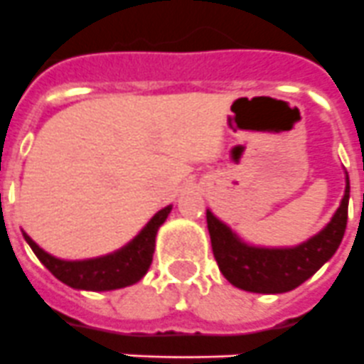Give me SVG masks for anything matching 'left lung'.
I'll use <instances>...</instances> for the list:
<instances>
[{
  "label": "left lung",
  "mask_w": 364,
  "mask_h": 364,
  "mask_svg": "<svg viewBox=\"0 0 364 364\" xmlns=\"http://www.w3.org/2000/svg\"><path fill=\"white\" fill-rule=\"evenodd\" d=\"M350 180L339 208L326 226L291 247H262L247 244L228 224L205 211L211 247L218 269L233 286L253 294H284L314 275L332 259L345 237L348 220Z\"/></svg>",
  "instance_id": "1"
}]
</instances>
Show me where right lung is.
<instances>
[{
    "label": "right lung",
    "mask_w": 364,
    "mask_h": 364,
    "mask_svg": "<svg viewBox=\"0 0 364 364\" xmlns=\"http://www.w3.org/2000/svg\"><path fill=\"white\" fill-rule=\"evenodd\" d=\"M171 210L173 205H166L159 213H154V217L147 222L142 231L131 242H127L117 252L95 257V259H58V257L41 250L25 231L23 239L32 247V252L40 259L41 264L63 284L70 286L74 290L87 291L118 290V288L134 284L147 273L151 262H153L154 240H156L159 228L166 222Z\"/></svg>",
    "instance_id": "add662e5"
}]
</instances>
